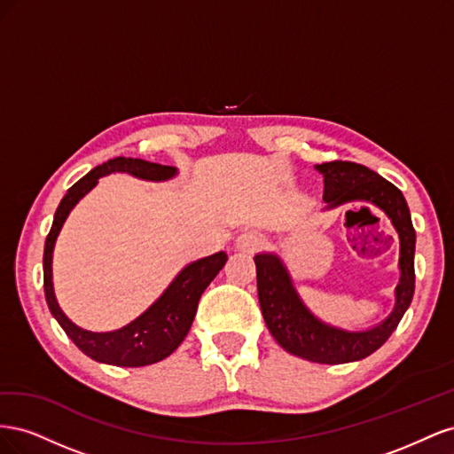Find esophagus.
Here are the masks:
<instances>
[{
	"label": "esophagus",
	"mask_w": 454,
	"mask_h": 454,
	"mask_svg": "<svg viewBox=\"0 0 454 454\" xmlns=\"http://www.w3.org/2000/svg\"><path fill=\"white\" fill-rule=\"evenodd\" d=\"M261 244H263V237H261L255 231H244L242 235H239L235 240L237 250H240L244 254H254L255 250L261 248Z\"/></svg>",
	"instance_id": "esophagus-1"
}]
</instances>
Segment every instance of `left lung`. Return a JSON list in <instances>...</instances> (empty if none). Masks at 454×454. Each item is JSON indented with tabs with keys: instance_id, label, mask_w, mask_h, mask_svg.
Returning <instances> with one entry per match:
<instances>
[{
	"instance_id": "obj_1",
	"label": "left lung",
	"mask_w": 454,
	"mask_h": 454,
	"mask_svg": "<svg viewBox=\"0 0 454 454\" xmlns=\"http://www.w3.org/2000/svg\"><path fill=\"white\" fill-rule=\"evenodd\" d=\"M324 176L325 210L340 204L367 202L388 215L400 239V282L394 310L380 324L350 332L314 316L297 294L290 270L277 254H257V297L263 320L278 345L299 358L316 364H348L367 358L388 340L403 318L415 294V242L409 206L402 191L364 164L333 160L314 167Z\"/></svg>"
}]
</instances>
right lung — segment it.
Returning a JSON list of instances; mask_svg holds the SVG:
<instances>
[{
	"instance_id": "1",
	"label": "right lung",
	"mask_w": 454,
	"mask_h": 454,
	"mask_svg": "<svg viewBox=\"0 0 454 454\" xmlns=\"http://www.w3.org/2000/svg\"><path fill=\"white\" fill-rule=\"evenodd\" d=\"M130 174L134 177L147 182H168L177 174L176 167H164V164L149 162L142 159L115 157L100 167L92 168L87 176L67 189V193L60 200L57 212H54L52 227L45 240L43 252V287L45 299L51 314L57 318L60 327L70 337L75 347L87 354L89 358L107 365L117 367H142L157 364L182 345L187 337L191 324L195 320L199 299L210 282L217 277V272L227 263V254L217 252L214 255L202 257L184 267L177 277L170 282L162 295L144 310L138 318L122 325L114 332H89L79 327L62 312L57 295L52 287V252L54 244L60 235L64 222L75 208V204L83 199L89 191L98 184L100 177L109 174Z\"/></svg>"
}]
</instances>
